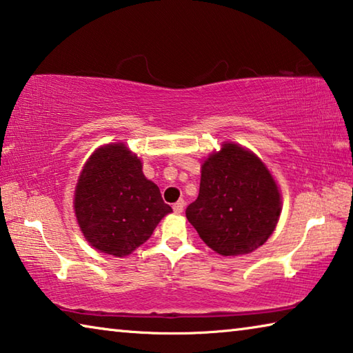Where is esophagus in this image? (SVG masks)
<instances>
[{
    "label": "esophagus",
    "mask_w": 353,
    "mask_h": 353,
    "mask_svg": "<svg viewBox=\"0 0 353 353\" xmlns=\"http://www.w3.org/2000/svg\"><path fill=\"white\" fill-rule=\"evenodd\" d=\"M183 207H185V201L183 199H179L174 205H172V210L176 213H182L183 212Z\"/></svg>",
    "instance_id": "esophagus-1"
}]
</instances>
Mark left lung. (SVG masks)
I'll list each match as a JSON object with an SVG mask.
<instances>
[{
    "label": "left lung",
    "instance_id": "left-lung-1",
    "mask_svg": "<svg viewBox=\"0 0 353 353\" xmlns=\"http://www.w3.org/2000/svg\"><path fill=\"white\" fill-rule=\"evenodd\" d=\"M280 204L277 185L261 160L225 143L202 165L199 196L185 214L214 252L240 255L272 235Z\"/></svg>",
    "mask_w": 353,
    "mask_h": 353
}]
</instances>
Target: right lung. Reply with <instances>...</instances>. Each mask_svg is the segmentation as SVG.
I'll return each mask as SVG.
<instances>
[{
    "label": "right lung",
    "instance_id": "1",
    "mask_svg": "<svg viewBox=\"0 0 353 353\" xmlns=\"http://www.w3.org/2000/svg\"><path fill=\"white\" fill-rule=\"evenodd\" d=\"M77 223L101 252L132 254L172 208L148 181L137 155L121 145L99 148L83 166L74 194Z\"/></svg>",
    "mask_w": 353,
    "mask_h": 353
}]
</instances>
